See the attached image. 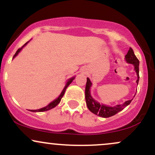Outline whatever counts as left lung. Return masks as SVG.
<instances>
[{
	"mask_svg": "<svg viewBox=\"0 0 155 155\" xmlns=\"http://www.w3.org/2000/svg\"><path fill=\"white\" fill-rule=\"evenodd\" d=\"M125 60L128 63L134 65L135 71H136L137 76H138V79H137L136 82L138 84V81H139V60L136 58V56L134 54V51L131 47L130 48L128 51H127V54H126ZM91 85L92 83L90 79L87 78V84L86 87H85V100H86V104L89 110L99 117L107 118V117L114 116L118 112L122 111L126 106H128L131 103V101H133V99L129 100L124 103L123 104L117 105V106H113V107L105 106L104 104H100L94 100L90 95V89Z\"/></svg>",
	"mask_w": 155,
	"mask_h": 155,
	"instance_id": "1",
	"label": "left lung"
}]
</instances>
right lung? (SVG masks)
I'll return each instance as SVG.
<instances>
[{"mask_svg": "<svg viewBox=\"0 0 155 155\" xmlns=\"http://www.w3.org/2000/svg\"><path fill=\"white\" fill-rule=\"evenodd\" d=\"M28 42H29V41L26 42V43L24 45H23L22 47H20V48H19V49H17V51H16L15 54L14 55L13 58H15V57L17 56V54H18V53L19 52V51H20L21 50H22V48L24 47L25 46L26 44L28 43ZM74 77H73V78H71V79H70L68 80V82H67V84H66V85H65V87H64L63 90V91H62V92H61V94H60V96H59V97H58V98L55 99V100H54V101H52V102L50 103V104H49V105H48V106H46V107H44V108H40V109H37V110H32V111H34V112H35V111H40V112H41V111H48V110H49V109H51V108H54L55 106H57V105L59 104V103L60 102V101H61L62 97H63L64 94H65V90H66V88L68 87V85L70 84L72 82V81H73V80H74Z\"/></svg>", "mask_w": 155, "mask_h": 155, "instance_id": "obj_1", "label": "right lung"}]
</instances>
